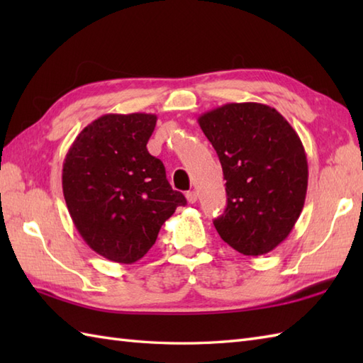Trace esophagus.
<instances>
[{
	"label": "esophagus",
	"instance_id": "esophagus-1",
	"mask_svg": "<svg viewBox=\"0 0 363 363\" xmlns=\"http://www.w3.org/2000/svg\"><path fill=\"white\" fill-rule=\"evenodd\" d=\"M186 198H187V201H189L190 204H195V203H196V199H198V194H196L195 190L187 191V194H186Z\"/></svg>",
	"mask_w": 363,
	"mask_h": 363
}]
</instances>
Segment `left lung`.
Instances as JSON below:
<instances>
[{"mask_svg":"<svg viewBox=\"0 0 363 363\" xmlns=\"http://www.w3.org/2000/svg\"><path fill=\"white\" fill-rule=\"evenodd\" d=\"M218 154L228 206L213 220L229 246L245 256L273 251L303 211L309 168L303 142L274 107L229 103L198 118Z\"/></svg>","mask_w":363,"mask_h":363,"instance_id":"left-lung-1","label":"left lung"}]
</instances>
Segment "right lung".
<instances>
[{
	"instance_id": "obj_1",
	"label": "right lung",
	"mask_w": 363,
	"mask_h": 363,
	"mask_svg": "<svg viewBox=\"0 0 363 363\" xmlns=\"http://www.w3.org/2000/svg\"><path fill=\"white\" fill-rule=\"evenodd\" d=\"M152 113H106L74 138L62 168L64 198L76 229L99 256L142 259L162 225L187 201L148 152Z\"/></svg>"
}]
</instances>
